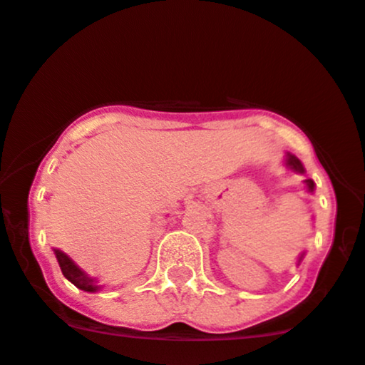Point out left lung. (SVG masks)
Returning a JSON list of instances; mask_svg holds the SVG:
<instances>
[{"instance_id": "obj_1", "label": "left lung", "mask_w": 365, "mask_h": 365, "mask_svg": "<svg viewBox=\"0 0 365 365\" xmlns=\"http://www.w3.org/2000/svg\"><path fill=\"white\" fill-rule=\"evenodd\" d=\"M284 166H286L287 170H289V171H293V173H299V175L305 173V168H303L302 161H299V159L296 158V155L289 154V152H287V154L284 155ZM303 183H305V189H307V192H310V194H312V192H314V189H315L314 180H312V178H307V180H303ZM303 256H305V253H302V255L298 256V262H296V265H299V263H302Z\"/></svg>"}]
</instances>
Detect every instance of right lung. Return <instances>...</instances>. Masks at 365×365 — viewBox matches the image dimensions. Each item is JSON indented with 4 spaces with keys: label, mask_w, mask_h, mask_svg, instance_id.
<instances>
[{
    "label": "right lung",
    "mask_w": 365,
    "mask_h": 365,
    "mask_svg": "<svg viewBox=\"0 0 365 365\" xmlns=\"http://www.w3.org/2000/svg\"><path fill=\"white\" fill-rule=\"evenodd\" d=\"M53 253L57 256V262L60 265V270H62L63 277L71 280L78 289L86 291V293H98V291L103 289L102 284H98V279L90 277V275H88L69 255L63 253L62 250H57V247H53Z\"/></svg>",
    "instance_id": "add662e5"
}]
</instances>
